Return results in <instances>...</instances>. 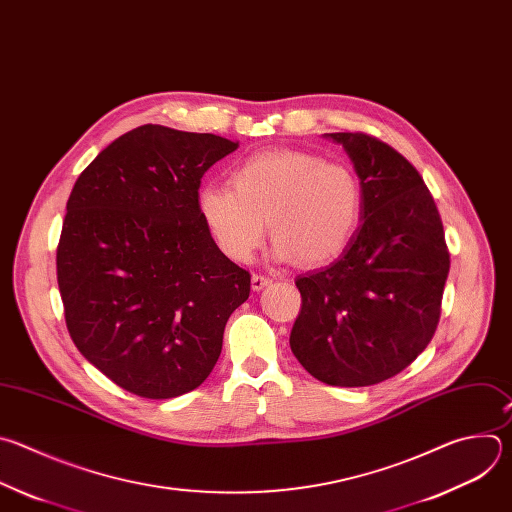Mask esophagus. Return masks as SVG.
<instances>
[{
    "instance_id": "esophagus-1",
    "label": "esophagus",
    "mask_w": 512,
    "mask_h": 512,
    "mask_svg": "<svg viewBox=\"0 0 512 512\" xmlns=\"http://www.w3.org/2000/svg\"><path fill=\"white\" fill-rule=\"evenodd\" d=\"M268 284H272V278L268 276V274H252V288L254 290H262V288H266Z\"/></svg>"
}]
</instances>
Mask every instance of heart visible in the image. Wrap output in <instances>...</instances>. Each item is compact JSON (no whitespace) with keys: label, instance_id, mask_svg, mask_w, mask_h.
Segmentation results:
<instances>
[{"label":"heart","instance_id":"1","mask_svg":"<svg viewBox=\"0 0 512 512\" xmlns=\"http://www.w3.org/2000/svg\"><path fill=\"white\" fill-rule=\"evenodd\" d=\"M226 185H203L197 212L218 248L234 262H248L266 236L274 254L302 264H325L351 244L363 214L355 171L341 161L298 149L250 155Z\"/></svg>","mask_w":512,"mask_h":512}]
</instances>
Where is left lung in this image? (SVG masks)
<instances>
[{
  "label": "left lung",
  "instance_id": "obj_1",
  "mask_svg": "<svg viewBox=\"0 0 512 512\" xmlns=\"http://www.w3.org/2000/svg\"><path fill=\"white\" fill-rule=\"evenodd\" d=\"M361 179V228L343 256L296 278L290 349L323 383L385 381L432 341L450 270L436 201L418 169L367 133H329Z\"/></svg>",
  "mask_w": 512,
  "mask_h": 512
}]
</instances>
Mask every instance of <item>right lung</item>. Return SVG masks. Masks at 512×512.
I'll return each instance as SVG.
<instances>
[{
  "instance_id": "1",
  "label": "right lung",
  "mask_w": 512,
  "mask_h": 512,
  "mask_svg": "<svg viewBox=\"0 0 512 512\" xmlns=\"http://www.w3.org/2000/svg\"><path fill=\"white\" fill-rule=\"evenodd\" d=\"M238 149L212 133L143 125L80 173L56 250L76 349L119 387L169 399L206 381L250 272L197 212L201 177Z\"/></svg>"
}]
</instances>
